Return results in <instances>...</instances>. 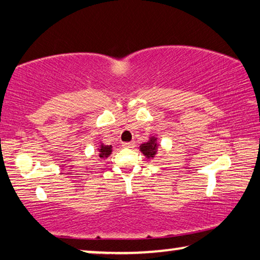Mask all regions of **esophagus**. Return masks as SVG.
<instances>
[{"instance_id": "obj_1", "label": "esophagus", "mask_w": 260, "mask_h": 260, "mask_svg": "<svg viewBox=\"0 0 260 260\" xmlns=\"http://www.w3.org/2000/svg\"><path fill=\"white\" fill-rule=\"evenodd\" d=\"M135 142L134 141H131V142H122V147L124 148H134Z\"/></svg>"}]
</instances>
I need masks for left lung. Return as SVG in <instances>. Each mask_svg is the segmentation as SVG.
<instances>
[{
  "mask_svg": "<svg viewBox=\"0 0 260 260\" xmlns=\"http://www.w3.org/2000/svg\"><path fill=\"white\" fill-rule=\"evenodd\" d=\"M157 142L156 139H151L149 142L143 143L140 146V150L142 151V153L148 158H153V156L156 155L157 151Z\"/></svg>",
  "mask_w": 260,
  "mask_h": 260,
  "instance_id": "obj_1",
  "label": "left lung"
}]
</instances>
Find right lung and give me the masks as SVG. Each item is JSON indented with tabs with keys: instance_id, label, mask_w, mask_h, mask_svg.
Here are the masks:
<instances>
[{
	"instance_id": "add662e5",
	"label": "right lung",
	"mask_w": 260,
	"mask_h": 260,
	"mask_svg": "<svg viewBox=\"0 0 260 260\" xmlns=\"http://www.w3.org/2000/svg\"><path fill=\"white\" fill-rule=\"evenodd\" d=\"M99 151H100V157H108L112 151V147L111 146H103L102 144V146L100 147Z\"/></svg>"
}]
</instances>
